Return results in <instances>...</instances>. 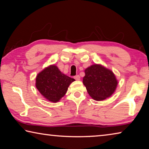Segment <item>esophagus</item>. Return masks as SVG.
<instances>
[{
	"mask_svg": "<svg viewBox=\"0 0 149 149\" xmlns=\"http://www.w3.org/2000/svg\"><path fill=\"white\" fill-rule=\"evenodd\" d=\"M74 78L75 80H80V76H79V75H75V76L74 77Z\"/></svg>",
	"mask_w": 149,
	"mask_h": 149,
	"instance_id": "1",
	"label": "esophagus"
}]
</instances>
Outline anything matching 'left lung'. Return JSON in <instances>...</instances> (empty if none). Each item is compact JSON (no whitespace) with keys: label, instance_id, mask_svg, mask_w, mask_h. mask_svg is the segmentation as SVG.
Instances as JSON below:
<instances>
[{"label":"left lung","instance_id":"1","mask_svg":"<svg viewBox=\"0 0 149 149\" xmlns=\"http://www.w3.org/2000/svg\"><path fill=\"white\" fill-rule=\"evenodd\" d=\"M85 73L83 83L93 99L102 100L114 92L118 81L112 71L95 64L87 68Z\"/></svg>","mask_w":149,"mask_h":149}]
</instances>
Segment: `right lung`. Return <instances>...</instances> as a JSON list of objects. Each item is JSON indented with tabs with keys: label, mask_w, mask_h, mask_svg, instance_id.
Masks as SVG:
<instances>
[{
	"label": "right lung",
	"mask_w": 149,
	"mask_h": 149,
	"mask_svg": "<svg viewBox=\"0 0 149 149\" xmlns=\"http://www.w3.org/2000/svg\"><path fill=\"white\" fill-rule=\"evenodd\" d=\"M74 81V79L62 74L56 65H52L37 75L36 87L47 100L56 102L64 97Z\"/></svg>",
	"instance_id": "1"
}]
</instances>
